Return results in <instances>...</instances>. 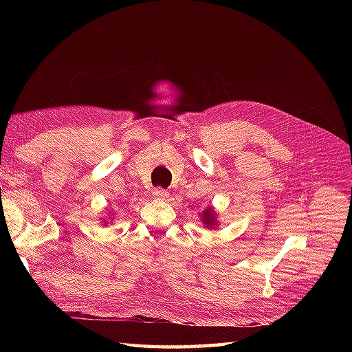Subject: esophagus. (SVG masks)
<instances>
[{"label": "esophagus", "instance_id": "34e87169", "mask_svg": "<svg viewBox=\"0 0 352 352\" xmlns=\"http://www.w3.org/2000/svg\"><path fill=\"white\" fill-rule=\"evenodd\" d=\"M168 197H169V193L162 188H157V189L153 190V198L154 199H166Z\"/></svg>", "mask_w": 352, "mask_h": 352}]
</instances>
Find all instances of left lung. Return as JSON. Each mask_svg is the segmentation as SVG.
Wrapping results in <instances>:
<instances>
[{
	"label": "left lung",
	"instance_id": "left-lung-1",
	"mask_svg": "<svg viewBox=\"0 0 352 352\" xmlns=\"http://www.w3.org/2000/svg\"><path fill=\"white\" fill-rule=\"evenodd\" d=\"M199 219H201V222H203V226H204L206 228L214 230V228L219 227L218 212H216L212 206L207 207L206 210H203V212L199 213Z\"/></svg>",
	"mask_w": 352,
	"mask_h": 352
}]
</instances>
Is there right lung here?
Segmentation results:
<instances>
[{"instance_id": "1", "label": "right lung", "mask_w": 352, "mask_h": 352, "mask_svg": "<svg viewBox=\"0 0 352 352\" xmlns=\"http://www.w3.org/2000/svg\"><path fill=\"white\" fill-rule=\"evenodd\" d=\"M110 214H113V213H111V210H109L107 218H104V219L101 221L102 226H107V223H113V218H115V216H110Z\"/></svg>"}]
</instances>
